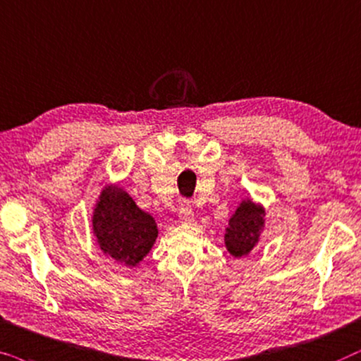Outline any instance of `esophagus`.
I'll use <instances>...</instances> for the list:
<instances>
[{"instance_id": "esophagus-1", "label": "esophagus", "mask_w": 361, "mask_h": 361, "mask_svg": "<svg viewBox=\"0 0 361 361\" xmlns=\"http://www.w3.org/2000/svg\"><path fill=\"white\" fill-rule=\"evenodd\" d=\"M178 218H180V223H183V224L195 223V216H193V209H191V206H188V204L181 206Z\"/></svg>"}]
</instances>
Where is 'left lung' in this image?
Returning a JSON list of instances; mask_svg holds the SVG:
<instances>
[{
  "label": "left lung",
  "instance_id": "8db88e82",
  "mask_svg": "<svg viewBox=\"0 0 361 361\" xmlns=\"http://www.w3.org/2000/svg\"><path fill=\"white\" fill-rule=\"evenodd\" d=\"M266 229V208L251 196H244L231 214L224 231V246L233 257L247 256L261 243Z\"/></svg>",
  "mask_w": 361,
  "mask_h": 361
}]
</instances>
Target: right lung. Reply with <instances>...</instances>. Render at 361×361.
Returning a JSON list of instances; mask_svg holds the SVG:
<instances>
[{
	"mask_svg": "<svg viewBox=\"0 0 361 361\" xmlns=\"http://www.w3.org/2000/svg\"><path fill=\"white\" fill-rule=\"evenodd\" d=\"M90 226L105 257L125 267H137L157 243L155 218L138 208L120 185L107 183L95 200Z\"/></svg>",
	"mask_w": 361,
	"mask_h": 361,
	"instance_id": "1",
	"label": "right lung"
}]
</instances>
